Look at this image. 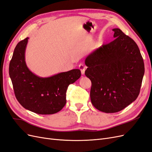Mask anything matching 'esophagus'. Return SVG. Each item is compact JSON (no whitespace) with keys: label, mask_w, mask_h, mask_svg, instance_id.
Returning a JSON list of instances; mask_svg holds the SVG:
<instances>
[{"label":"esophagus","mask_w":152,"mask_h":152,"mask_svg":"<svg viewBox=\"0 0 152 152\" xmlns=\"http://www.w3.org/2000/svg\"><path fill=\"white\" fill-rule=\"evenodd\" d=\"M79 69H80V70L81 72L82 75H84V73H85V70H86V66H84V64L80 63L79 66Z\"/></svg>","instance_id":"1"}]
</instances>
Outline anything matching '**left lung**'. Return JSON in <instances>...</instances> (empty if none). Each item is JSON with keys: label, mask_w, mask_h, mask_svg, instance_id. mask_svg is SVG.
I'll return each instance as SVG.
<instances>
[{"label": "left lung", "mask_w": 152, "mask_h": 152, "mask_svg": "<svg viewBox=\"0 0 152 152\" xmlns=\"http://www.w3.org/2000/svg\"><path fill=\"white\" fill-rule=\"evenodd\" d=\"M113 31L115 40L94 50L85 60V75L92 84L91 103L104 113L118 112L134 102L145 73L136 43L119 28Z\"/></svg>", "instance_id": "1"}]
</instances>
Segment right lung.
<instances>
[{
	"instance_id": "add662e5",
	"label": "right lung",
	"mask_w": 152,
	"mask_h": 152,
	"mask_svg": "<svg viewBox=\"0 0 152 152\" xmlns=\"http://www.w3.org/2000/svg\"><path fill=\"white\" fill-rule=\"evenodd\" d=\"M28 39L18 42L10 63L9 72L15 96L22 107L32 112L56 113L65 105L68 87L80 77V70L73 69L44 78L35 75L25 62Z\"/></svg>"
}]
</instances>
